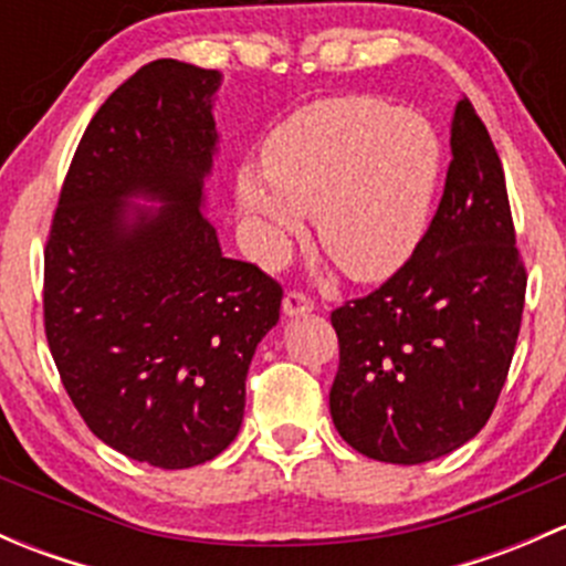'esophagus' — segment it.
I'll return each instance as SVG.
<instances>
[{"instance_id":"esophagus-1","label":"esophagus","mask_w":566,"mask_h":566,"mask_svg":"<svg viewBox=\"0 0 566 566\" xmlns=\"http://www.w3.org/2000/svg\"><path fill=\"white\" fill-rule=\"evenodd\" d=\"M282 310H284V315H290V317L310 315V312L315 310V301H312L306 293H301V290H287Z\"/></svg>"}]
</instances>
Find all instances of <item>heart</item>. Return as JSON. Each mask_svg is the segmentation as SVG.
Masks as SVG:
<instances>
[{"label":"heart","instance_id":"b5f03b06","mask_svg":"<svg viewBox=\"0 0 566 566\" xmlns=\"http://www.w3.org/2000/svg\"><path fill=\"white\" fill-rule=\"evenodd\" d=\"M430 119L373 95H336L290 114L262 147L265 175L241 169L238 199L268 256L317 219L331 260L356 282H384L424 238L441 177Z\"/></svg>","mask_w":566,"mask_h":566}]
</instances>
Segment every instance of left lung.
<instances>
[{
  "label": "left lung",
  "mask_w": 566,
  "mask_h": 566,
  "mask_svg": "<svg viewBox=\"0 0 566 566\" xmlns=\"http://www.w3.org/2000/svg\"><path fill=\"white\" fill-rule=\"evenodd\" d=\"M526 279L501 158L462 98L447 186L419 249L378 290L331 312L339 369L328 402L339 436L397 465L471 441L506 384Z\"/></svg>",
  "instance_id": "1"
}]
</instances>
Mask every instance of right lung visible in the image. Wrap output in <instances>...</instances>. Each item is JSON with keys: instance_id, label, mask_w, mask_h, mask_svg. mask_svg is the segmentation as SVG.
I'll return each instance as SVG.
<instances>
[{"instance_id": "add662e5", "label": "right lung", "mask_w": 566, "mask_h": 566, "mask_svg": "<svg viewBox=\"0 0 566 566\" xmlns=\"http://www.w3.org/2000/svg\"><path fill=\"white\" fill-rule=\"evenodd\" d=\"M219 71L156 60L119 84L73 153L43 251V325L84 424L156 468L235 441L247 373L282 284L221 254L202 210ZM161 198L127 219L124 199Z\"/></svg>"}]
</instances>
